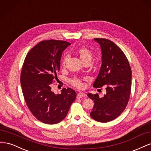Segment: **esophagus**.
I'll list each match as a JSON object with an SVG mask.
<instances>
[{"instance_id": "1", "label": "esophagus", "mask_w": 151, "mask_h": 151, "mask_svg": "<svg viewBox=\"0 0 151 151\" xmlns=\"http://www.w3.org/2000/svg\"><path fill=\"white\" fill-rule=\"evenodd\" d=\"M85 96H86L85 93H79L77 94V99H80V98H82L85 97Z\"/></svg>"}]
</instances>
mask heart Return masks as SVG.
Masks as SVG:
<instances>
[{
  "instance_id": "1",
  "label": "heart",
  "mask_w": 151,
  "mask_h": 151,
  "mask_svg": "<svg viewBox=\"0 0 151 151\" xmlns=\"http://www.w3.org/2000/svg\"><path fill=\"white\" fill-rule=\"evenodd\" d=\"M76 53L79 56L81 60L83 63H90L93 58V53L91 50L86 47H81L76 50ZM67 60V57L66 56L63 57L62 59V67H65ZM70 84L76 88L81 89L83 87V84L82 81L78 77H74L70 81Z\"/></svg>"
}]
</instances>
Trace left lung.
<instances>
[{
    "label": "left lung",
    "instance_id": "8db88e82",
    "mask_svg": "<svg viewBox=\"0 0 151 151\" xmlns=\"http://www.w3.org/2000/svg\"><path fill=\"white\" fill-rule=\"evenodd\" d=\"M94 40L101 48L102 65L93 87L104 86L106 93L103 98H99L98 93L88 94L94 103L90 115L96 121L106 123L120 116L127 106L131 93L132 70L125 53L112 41L100 38Z\"/></svg>",
    "mask_w": 151,
    "mask_h": 151
}]
</instances>
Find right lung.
<instances>
[{
    "mask_svg": "<svg viewBox=\"0 0 151 151\" xmlns=\"http://www.w3.org/2000/svg\"><path fill=\"white\" fill-rule=\"evenodd\" d=\"M70 43L65 41L44 40L32 48L24 59L21 84L27 106L38 120L56 124L63 120L76 98L71 88L55 94L51 84L57 78L62 53Z\"/></svg>",
    "mask_w": 151,
    "mask_h": 151,
    "instance_id": "right-lung-1",
    "label": "right lung"
}]
</instances>
